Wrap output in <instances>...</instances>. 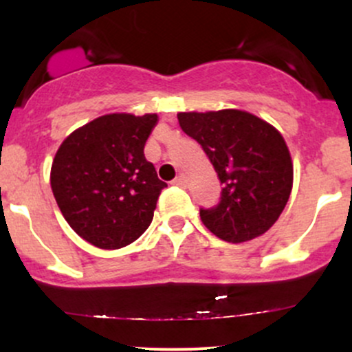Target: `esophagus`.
<instances>
[{
  "label": "esophagus",
  "instance_id": "1",
  "mask_svg": "<svg viewBox=\"0 0 352 352\" xmlns=\"http://www.w3.org/2000/svg\"><path fill=\"white\" fill-rule=\"evenodd\" d=\"M173 185H177V187H187V180H185V177H177L175 180L172 182Z\"/></svg>",
  "mask_w": 352,
  "mask_h": 352
}]
</instances>
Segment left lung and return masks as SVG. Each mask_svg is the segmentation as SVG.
<instances>
[{
	"instance_id": "1",
	"label": "left lung",
	"mask_w": 352,
	"mask_h": 352,
	"mask_svg": "<svg viewBox=\"0 0 352 352\" xmlns=\"http://www.w3.org/2000/svg\"><path fill=\"white\" fill-rule=\"evenodd\" d=\"M177 117L223 185L220 204L200 210L205 227L228 243L268 232L293 188V162L283 135L266 120L238 109L179 112Z\"/></svg>"
}]
</instances>
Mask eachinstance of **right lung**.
<instances>
[{
  "instance_id": "right-lung-1",
  "label": "right lung",
  "mask_w": 352,
  "mask_h": 352,
  "mask_svg": "<svg viewBox=\"0 0 352 352\" xmlns=\"http://www.w3.org/2000/svg\"><path fill=\"white\" fill-rule=\"evenodd\" d=\"M157 114H107L64 139L51 167L58 207L80 238L102 250L135 241L151 225L167 184L144 147Z\"/></svg>"
}]
</instances>
